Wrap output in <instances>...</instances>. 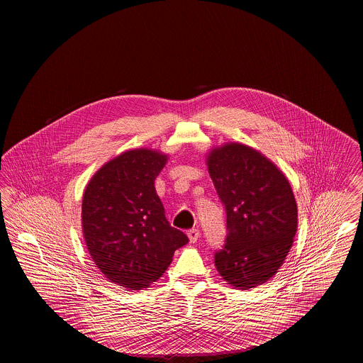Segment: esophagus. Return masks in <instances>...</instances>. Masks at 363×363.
<instances>
[{
	"mask_svg": "<svg viewBox=\"0 0 363 363\" xmlns=\"http://www.w3.org/2000/svg\"><path fill=\"white\" fill-rule=\"evenodd\" d=\"M188 237H189V241L194 243V242H197L199 237H200V231L197 228H190L188 231Z\"/></svg>",
	"mask_w": 363,
	"mask_h": 363,
	"instance_id": "obj_1",
	"label": "esophagus"
}]
</instances>
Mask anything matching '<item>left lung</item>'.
<instances>
[{"label":"left lung","instance_id":"1","mask_svg":"<svg viewBox=\"0 0 363 363\" xmlns=\"http://www.w3.org/2000/svg\"><path fill=\"white\" fill-rule=\"evenodd\" d=\"M207 166L227 215L216 269L234 287H257L277 274L293 246L298 208L291 185L268 157L240 143L213 148Z\"/></svg>","mask_w":363,"mask_h":363}]
</instances>
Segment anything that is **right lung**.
Listing matches in <instances>:
<instances>
[{"instance_id": "1", "label": "right lung", "mask_w": 363, "mask_h": 363, "mask_svg": "<svg viewBox=\"0 0 363 363\" xmlns=\"http://www.w3.org/2000/svg\"><path fill=\"white\" fill-rule=\"evenodd\" d=\"M167 155L130 150L102 166L88 182L82 225L91 259L110 281L143 290L164 274L188 237L164 216L155 178Z\"/></svg>"}]
</instances>
